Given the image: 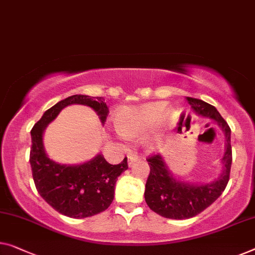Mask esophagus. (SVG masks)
Instances as JSON below:
<instances>
[{"mask_svg":"<svg viewBox=\"0 0 255 255\" xmlns=\"http://www.w3.org/2000/svg\"><path fill=\"white\" fill-rule=\"evenodd\" d=\"M138 160V155L137 154H129L128 155V166H131L135 161Z\"/></svg>","mask_w":255,"mask_h":255,"instance_id":"1","label":"esophagus"}]
</instances>
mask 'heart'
Segmentation results:
<instances>
[{"label":"heart","mask_w":255,"mask_h":255,"mask_svg":"<svg viewBox=\"0 0 255 255\" xmlns=\"http://www.w3.org/2000/svg\"><path fill=\"white\" fill-rule=\"evenodd\" d=\"M173 119V110L165 103H146L138 106L123 108L116 115V128L124 137H138L154 126L157 129L144 137V145L147 150H157L161 143L159 130Z\"/></svg>","instance_id":"1"}]
</instances>
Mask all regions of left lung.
<instances>
[{
    "label": "left lung",
    "mask_w": 255,
    "mask_h": 255,
    "mask_svg": "<svg viewBox=\"0 0 255 255\" xmlns=\"http://www.w3.org/2000/svg\"><path fill=\"white\" fill-rule=\"evenodd\" d=\"M188 103L196 115L208 118L219 125L226 137V151L221 159L222 173L210 183H191L174 177L160 154L147 159L150 174L145 184L144 198L152 211L167 219L184 220L196 216L222 195L229 181L231 161L230 135L227 121L218 110L206 102L187 97Z\"/></svg>",
    "instance_id": "obj_1"
}]
</instances>
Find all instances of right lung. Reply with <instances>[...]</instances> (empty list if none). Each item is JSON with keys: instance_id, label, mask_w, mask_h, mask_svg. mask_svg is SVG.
<instances>
[{"instance_id": "right-lung-1", "label": "right lung", "mask_w": 255, "mask_h": 255, "mask_svg": "<svg viewBox=\"0 0 255 255\" xmlns=\"http://www.w3.org/2000/svg\"><path fill=\"white\" fill-rule=\"evenodd\" d=\"M72 104L89 106L106 121L109 108L103 97L73 95L47 110L30 130L32 147L29 162L33 180L40 196L63 215L83 219L96 215L109 208L115 198L116 182L128 169L127 158L120 164L111 165L103 154L79 165L58 164L48 157L43 145V132L64 108Z\"/></svg>"}]
</instances>
